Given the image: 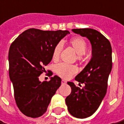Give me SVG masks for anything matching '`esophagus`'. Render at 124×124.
Masks as SVG:
<instances>
[{
	"label": "esophagus",
	"instance_id": "esophagus-1",
	"mask_svg": "<svg viewBox=\"0 0 124 124\" xmlns=\"http://www.w3.org/2000/svg\"><path fill=\"white\" fill-rule=\"evenodd\" d=\"M61 83L63 84H65L67 83V82H66V81H65V80H62V81H61Z\"/></svg>",
	"mask_w": 124,
	"mask_h": 124
}]
</instances>
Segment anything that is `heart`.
<instances>
[{"instance_id": "obj_1", "label": "heart", "mask_w": 124, "mask_h": 124, "mask_svg": "<svg viewBox=\"0 0 124 124\" xmlns=\"http://www.w3.org/2000/svg\"><path fill=\"white\" fill-rule=\"evenodd\" d=\"M69 44L79 56H82L86 53L88 47L87 43L82 38L78 37V36L73 37L70 40ZM62 49H63V44L61 42L58 43L54 46L52 54L53 60L54 61H58L59 60ZM80 58V57H78V59ZM77 71H78V69L76 66L70 65L65 63L59 64L55 67V72L57 73V75L64 79L70 78L75 73H76Z\"/></svg>"}]
</instances>
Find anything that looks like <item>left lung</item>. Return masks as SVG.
Instances as JSON below:
<instances>
[{"mask_svg":"<svg viewBox=\"0 0 124 124\" xmlns=\"http://www.w3.org/2000/svg\"><path fill=\"white\" fill-rule=\"evenodd\" d=\"M72 31L86 37L92 45L91 60L75 80L84 84L82 88L73 82L67 84L71 93L65 99L67 109L77 118H86L100 106L107 89V82L112 68V49L110 42L101 33L90 28L73 29Z\"/></svg>","mask_w":124,"mask_h":124,"instance_id":"left-lung-1","label":"left lung"}]
</instances>
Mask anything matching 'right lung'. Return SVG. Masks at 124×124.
Instances as JSON below:
<instances>
[{
    "mask_svg": "<svg viewBox=\"0 0 124 124\" xmlns=\"http://www.w3.org/2000/svg\"><path fill=\"white\" fill-rule=\"evenodd\" d=\"M68 34L67 30L43 31L30 28L12 42L8 51L9 77L19 109L25 116L36 118L46 111L51 98L61 84L57 76L41 82L44 66L52 60L54 46ZM50 76L53 72L49 71Z\"/></svg>",
    "mask_w": 124,
    "mask_h": 124,
    "instance_id": "1",
    "label": "right lung"
}]
</instances>
